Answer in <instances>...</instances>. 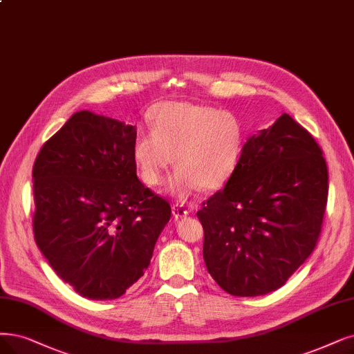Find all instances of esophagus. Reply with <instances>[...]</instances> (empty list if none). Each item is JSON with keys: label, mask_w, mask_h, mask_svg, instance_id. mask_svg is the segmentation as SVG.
<instances>
[{"label": "esophagus", "mask_w": 354, "mask_h": 354, "mask_svg": "<svg viewBox=\"0 0 354 354\" xmlns=\"http://www.w3.org/2000/svg\"><path fill=\"white\" fill-rule=\"evenodd\" d=\"M189 214H190V210L183 203H174L173 205V215H174L176 219L186 218Z\"/></svg>", "instance_id": "obj_1"}]
</instances>
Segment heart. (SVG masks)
<instances>
[{
  "instance_id": "obj_1",
  "label": "heart",
  "mask_w": 354,
  "mask_h": 354,
  "mask_svg": "<svg viewBox=\"0 0 354 354\" xmlns=\"http://www.w3.org/2000/svg\"><path fill=\"white\" fill-rule=\"evenodd\" d=\"M151 132H140L132 147L140 178L148 186L165 181L169 165L177 171L169 189L186 199L199 187L223 186L241 158L244 124L232 111L189 102H164L148 115Z\"/></svg>"
}]
</instances>
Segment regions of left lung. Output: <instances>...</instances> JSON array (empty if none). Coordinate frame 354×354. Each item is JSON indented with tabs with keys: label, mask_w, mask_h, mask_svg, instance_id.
Wrapping results in <instances>:
<instances>
[{
	"label": "left lung",
	"mask_w": 354,
	"mask_h": 354,
	"mask_svg": "<svg viewBox=\"0 0 354 354\" xmlns=\"http://www.w3.org/2000/svg\"><path fill=\"white\" fill-rule=\"evenodd\" d=\"M327 197L319 145L283 113L247 139L232 177L197 212L207 272L234 296L281 288L314 251Z\"/></svg>",
	"instance_id": "left-lung-1"
}]
</instances>
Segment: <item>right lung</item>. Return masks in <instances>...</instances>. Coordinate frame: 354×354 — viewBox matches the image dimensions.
<instances>
[{"mask_svg": "<svg viewBox=\"0 0 354 354\" xmlns=\"http://www.w3.org/2000/svg\"><path fill=\"white\" fill-rule=\"evenodd\" d=\"M136 128L74 113L33 165L35 241L84 298L116 299L144 276L171 207L139 181Z\"/></svg>", "mask_w": 354, "mask_h": 354, "instance_id": "right-lung-1", "label": "right lung"}]
</instances>
